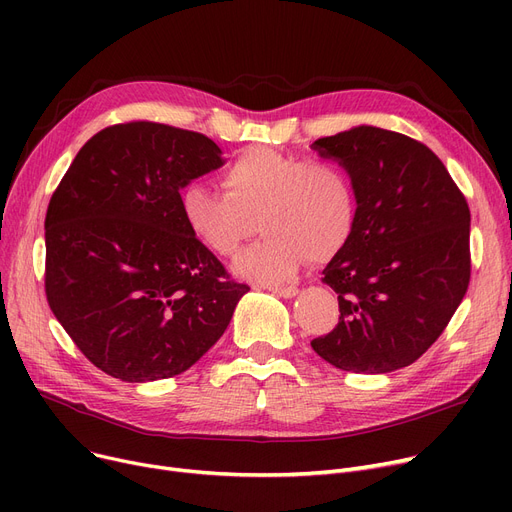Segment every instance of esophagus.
<instances>
[{"instance_id":"esophagus-1","label":"esophagus","mask_w":512,"mask_h":512,"mask_svg":"<svg viewBox=\"0 0 512 512\" xmlns=\"http://www.w3.org/2000/svg\"><path fill=\"white\" fill-rule=\"evenodd\" d=\"M265 288L270 290V292H274V294H278V297H284V299L297 297V292H299L297 286H274V284H270V286H265Z\"/></svg>"}]
</instances>
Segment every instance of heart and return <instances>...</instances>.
Instances as JSON below:
<instances>
[{
  "label": "heart",
  "mask_w": 512,
  "mask_h": 512,
  "mask_svg": "<svg viewBox=\"0 0 512 512\" xmlns=\"http://www.w3.org/2000/svg\"><path fill=\"white\" fill-rule=\"evenodd\" d=\"M220 178L224 193L201 182L186 186L182 215L201 245L220 257H232L257 220L263 238L234 261L242 278L288 280L305 257L317 263L338 253L355 228V184L332 159L251 147Z\"/></svg>",
  "instance_id": "obj_1"
}]
</instances>
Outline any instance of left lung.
<instances>
[{
	"label": "left lung",
	"instance_id": "1",
	"mask_svg": "<svg viewBox=\"0 0 512 512\" xmlns=\"http://www.w3.org/2000/svg\"><path fill=\"white\" fill-rule=\"evenodd\" d=\"M351 174L355 228L326 265L336 328L311 340L342 371L388 373L415 363L446 330L471 278L465 195L440 157L407 134L357 126L317 139Z\"/></svg>",
	"mask_w": 512,
	"mask_h": 512
}]
</instances>
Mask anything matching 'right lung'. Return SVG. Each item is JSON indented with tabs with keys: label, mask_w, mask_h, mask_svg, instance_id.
<instances>
[{
	"label": "right lung",
	"mask_w": 512,
	"mask_h": 512,
	"mask_svg": "<svg viewBox=\"0 0 512 512\" xmlns=\"http://www.w3.org/2000/svg\"><path fill=\"white\" fill-rule=\"evenodd\" d=\"M222 164V149L201 132L132 120L91 137L53 191L47 303L112 378L143 384L186 371L249 292L182 215L180 188Z\"/></svg>",
	"instance_id": "1"
}]
</instances>
